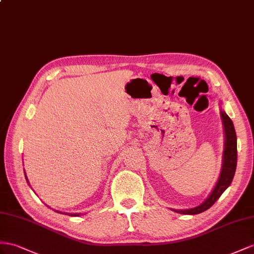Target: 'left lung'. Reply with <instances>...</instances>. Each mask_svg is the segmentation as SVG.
Masks as SVG:
<instances>
[{
	"label": "left lung",
	"mask_w": 254,
	"mask_h": 254,
	"mask_svg": "<svg viewBox=\"0 0 254 254\" xmlns=\"http://www.w3.org/2000/svg\"><path fill=\"white\" fill-rule=\"evenodd\" d=\"M221 117L223 120L224 126V132H225V147H224V154H223V165L222 171L220 174V178L218 183L214 187L213 191L208 196V198L197 207L191 208V209L186 210H175L178 213L183 214H197L203 212L216 203L217 199L222 195V193L227 189L232 183L235 175L236 165H237V138H236V132L234 128L233 121L224 112H221Z\"/></svg>",
	"instance_id": "8db88e82"
}]
</instances>
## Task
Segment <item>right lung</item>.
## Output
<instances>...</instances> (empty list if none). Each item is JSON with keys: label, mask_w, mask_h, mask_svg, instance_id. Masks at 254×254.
<instances>
[{"label": "right lung", "mask_w": 254, "mask_h": 254, "mask_svg": "<svg viewBox=\"0 0 254 254\" xmlns=\"http://www.w3.org/2000/svg\"><path fill=\"white\" fill-rule=\"evenodd\" d=\"M25 179H27V176H25ZM27 181H28V179H27ZM57 212H58V211H57ZM64 214H69V216H74V217L79 216V213H64Z\"/></svg>", "instance_id": "add662e5"}]
</instances>
